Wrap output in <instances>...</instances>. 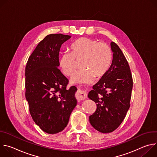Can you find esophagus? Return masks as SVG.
I'll return each mask as SVG.
<instances>
[{
	"mask_svg": "<svg viewBox=\"0 0 157 157\" xmlns=\"http://www.w3.org/2000/svg\"><path fill=\"white\" fill-rule=\"evenodd\" d=\"M77 99L78 101H82V100H84L86 98H87V94L86 92L84 91H81L80 89H79V91L77 93Z\"/></svg>",
	"mask_w": 157,
	"mask_h": 157,
	"instance_id": "34e87169",
	"label": "esophagus"
}]
</instances>
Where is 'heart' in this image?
<instances>
[{
  "mask_svg": "<svg viewBox=\"0 0 157 157\" xmlns=\"http://www.w3.org/2000/svg\"><path fill=\"white\" fill-rule=\"evenodd\" d=\"M70 52H64L59 60L63 72L67 76L73 75L78 68V61L82 59V70L75 73L71 78L73 83L87 84L93 81L95 77H103L109 70L113 61V52L104 42L80 38L70 46Z\"/></svg>",
  "mask_w": 157,
  "mask_h": 157,
  "instance_id": "heart-1",
  "label": "heart"
}]
</instances>
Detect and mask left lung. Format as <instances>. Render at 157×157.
Listing matches in <instances>:
<instances>
[{
  "mask_svg": "<svg viewBox=\"0 0 157 157\" xmlns=\"http://www.w3.org/2000/svg\"><path fill=\"white\" fill-rule=\"evenodd\" d=\"M113 60L107 73L93 86L88 98L96 103L89 116L91 125L101 133L115 130L123 122L130 107L133 79L124 55L114 42L110 43Z\"/></svg>",
  "mask_w": 157,
  "mask_h": 157,
  "instance_id": "8db88e82",
  "label": "left lung"
}]
</instances>
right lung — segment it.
Segmentation results:
<instances>
[{"mask_svg": "<svg viewBox=\"0 0 157 157\" xmlns=\"http://www.w3.org/2000/svg\"><path fill=\"white\" fill-rule=\"evenodd\" d=\"M70 38L61 33L48 35L38 44L25 67V98L30 113L35 124L49 134L64 130L77 104V88H66L69 80L58 68L60 47Z\"/></svg>", "mask_w": 157, "mask_h": 157, "instance_id": "1", "label": "right lung"}]
</instances>
